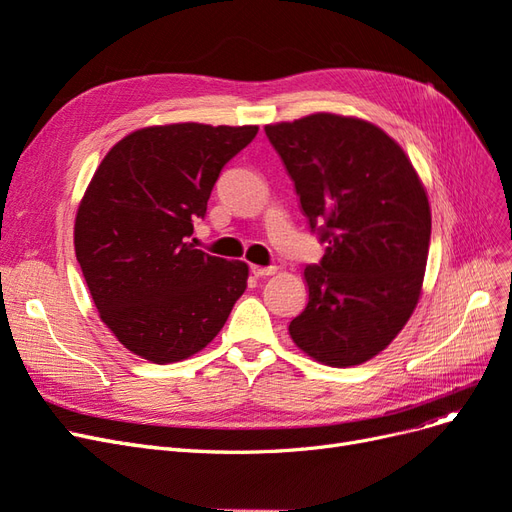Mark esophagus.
<instances>
[{"label":"esophagus","mask_w":512,"mask_h":512,"mask_svg":"<svg viewBox=\"0 0 512 512\" xmlns=\"http://www.w3.org/2000/svg\"><path fill=\"white\" fill-rule=\"evenodd\" d=\"M277 271V267L269 265V267H260V265H252V273L256 277H267V275H273Z\"/></svg>","instance_id":"1"}]
</instances>
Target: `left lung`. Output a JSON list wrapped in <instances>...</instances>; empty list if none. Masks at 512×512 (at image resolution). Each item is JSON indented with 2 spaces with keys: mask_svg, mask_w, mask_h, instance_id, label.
I'll list each match as a JSON object with an SVG mask.
<instances>
[{
  "mask_svg": "<svg viewBox=\"0 0 512 512\" xmlns=\"http://www.w3.org/2000/svg\"><path fill=\"white\" fill-rule=\"evenodd\" d=\"M265 132L327 245L305 267L309 301L290 337L324 365H361L418 303L431 237L423 183L404 149L363 119L316 113Z\"/></svg>",
  "mask_w": 512,
  "mask_h": 512,
  "instance_id": "1",
  "label": "left lung"
}]
</instances>
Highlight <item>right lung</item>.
I'll list each match as a JSON object with an SVG mask.
<instances>
[{
    "instance_id": "right-lung-1",
    "label": "right lung",
    "mask_w": 512,
    "mask_h": 512,
    "mask_svg": "<svg viewBox=\"0 0 512 512\" xmlns=\"http://www.w3.org/2000/svg\"><path fill=\"white\" fill-rule=\"evenodd\" d=\"M256 126H173L128 134L106 153L74 224L76 260L100 318L130 352L175 363L220 333L247 265L194 250V220Z\"/></svg>"
}]
</instances>
